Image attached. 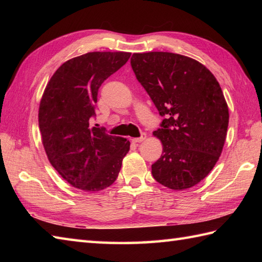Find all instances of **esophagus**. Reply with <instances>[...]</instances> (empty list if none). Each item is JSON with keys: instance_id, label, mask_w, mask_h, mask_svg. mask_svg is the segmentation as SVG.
Wrapping results in <instances>:
<instances>
[{"instance_id": "obj_1", "label": "esophagus", "mask_w": 262, "mask_h": 262, "mask_svg": "<svg viewBox=\"0 0 262 262\" xmlns=\"http://www.w3.org/2000/svg\"><path fill=\"white\" fill-rule=\"evenodd\" d=\"M145 138H146V134H142L141 137L133 138L132 142H133V143H141V142H143V141H145Z\"/></svg>"}]
</instances>
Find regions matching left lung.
I'll use <instances>...</instances> for the list:
<instances>
[{"label":"left lung","instance_id":"left-lung-1","mask_svg":"<svg viewBox=\"0 0 262 262\" xmlns=\"http://www.w3.org/2000/svg\"><path fill=\"white\" fill-rule=\"evenodd\" d=\"M130 65L164 117L153 132L163 146L152 164L153 178L172 190L196 186L213 170L225 143L230 116L220 83L198 60L174 53H135Z\"/></svg>","mask_w":262,"mask_h":262}]
</instances>
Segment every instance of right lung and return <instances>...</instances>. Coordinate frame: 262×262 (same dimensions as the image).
I'll use <instances>...</instances> for the list:
<instances>
[{
  "instance_id": "obj_1",
  "label": "right lung",
  "mask_w": 262,
  "mask_h": 262,
  "mask_svg": "<svg viewBox=\"0 0 262 262\" xmlns=\"http://www.w3.org/2000/svg\"><path fill=\"white\" fill-rule=\"evenodd\" d=\"M130 57L92 52L66 60L47 83L39 104V129L49 162L71 186L96 192L113 185L129 151L126 138L90 128L98 90Z\"/></svg>"
}]
</instances>
